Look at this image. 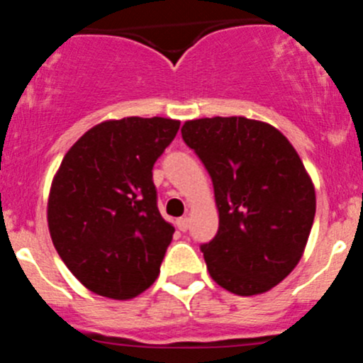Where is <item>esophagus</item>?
Listing matches in <instances>:
<instances>
[{
  "label": "esophagus",
  "mask_w": 363,
  "mask_h": 363,
  "mask_svg": "<svg viewBox=\"0 0 363 363\" xmlns=\"http://www.w3.org/2000/svg\"><path fill=\"white\" fill-rule=\"evenodd\" d=\"M189 225H191V220H189L187 216L178 218V220H176V227H178L179 230H187Z\"/></svg>",
  "instance_id": "obj_1"
}]
</instances>
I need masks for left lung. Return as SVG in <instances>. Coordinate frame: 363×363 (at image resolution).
I'll list each match as a JSON object with an SVG mask.
<instances>
[{"label": "left lung", "instance_id": "left-lung-1", "mask_svg": "<svg viewBox=\"0 0 363 363\" xmlns=\"http://www.w3.org/2000/svg\"><path fill=\"white\" fill-rule=\"evenodd\" d=\"M182 138L213 179L220 225L201 245L211 278L238 296L267 293L306 251L316 213L309 172L289 140L265 121L189 120Z\"/></svg>", "mask_w": 363, "mask_h": 363}]
</instances>
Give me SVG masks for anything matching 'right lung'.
Segmentation results:
<instances>
[{"mask_svg": "<svg viewBox=\"0 0 363 363\" xmlns=\"http://www.w3.org/2000/svg\"><path fill=\"white\" fill-rule=\"evenodd\" d=\"M178 129V120L158 116L101 121L54 174L50 238L69 271L99 296L130 300L158 278L174 227L156 205L152 167Z\"/></svg>", "mask_w": 363, "mask_h": 363, "instance_id": "1", "label": "right lung"}]
</instances>
